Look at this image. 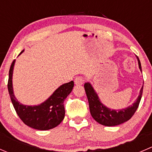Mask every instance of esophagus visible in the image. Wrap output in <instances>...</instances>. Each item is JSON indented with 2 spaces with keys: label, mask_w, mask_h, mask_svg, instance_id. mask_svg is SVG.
Wrapping results in <instances>:
<instances>
[{
  "label": "esophagus",
  "mask_w": 152,
  "mask_h": 152,
  "mask_svg": "<svg viewBox=\"0 0 152 152\" xmlns=\"http://www.w3.org/2000/svg\"><path fill=\"white\" fill-rule=\"evenodd\" d=\"M84 81H85V79H84V78L82 77V76H77V77H76V79H74L75 84L77 85H82L84 82Z\"/></svg>",
  "instance_id": "34e87169"
}]
</instances>
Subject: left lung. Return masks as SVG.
Listing matches in <instances>:
<instances>
[{"instance_id":"left-lung-1","label":"left lung","mask_w":152,"mask_h":152,"mask_svg":"<svg viewBox=\"0 0 152 152\" xmlns=\"http://www.w3.org/2000/svg\"><path fill=\"white\" fill-rule=\"evenodd\" d=\"M137 58L138 60L139 67L142 71L140 61L138 57ZM84 87L89 102V108L91 116L97 123L105 126H118L130 120L139 106L143 90L142 86L137 99L131 106L120 110H111L101 102L98 95L89 82H86Z\"/></svg>"}]
</instances>
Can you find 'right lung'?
<instances>
[{"mask_svg":"<svg viewBox=\"0 0 152 152\" xmlns=\"http://www.w3.org/2000/svg\"><path fill=\"white\" fill-rule=\"evenodd\" d=\"M22 50L20 53L21 54ZM19 54V55H20ZM15 60L12 61L9 71L8 91L16 113L24 124L37 130H49L61 123L65 110L64 101L74 86L73 81L65 83L57 88L45 102L39 105H24L18 101L13 93L12 73Z\"/></svg>","mask_w":152,"mask_h":152,"instance_id":"obj_1","label":"right lung"}]
</instances>
